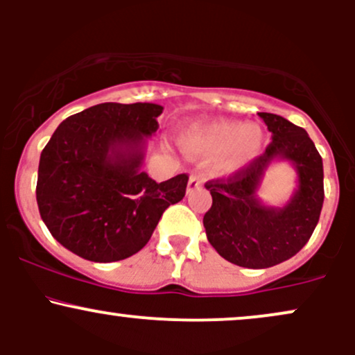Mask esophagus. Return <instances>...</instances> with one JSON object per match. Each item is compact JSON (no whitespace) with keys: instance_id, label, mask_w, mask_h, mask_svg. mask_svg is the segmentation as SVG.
Instances as JSON below:
<instances>
[{"instance_id":"1","label":"esophagus","mask_w":355,"mask_h":355,"mask_svg":"<svg viewBox=\"0 0 355 355\" xmlns=\"http://www.w3.org/2000/svg\"><path fill=\"white\" fill-rule=\"evenodd\" d=\"M203 185V180L198 175H191V177L189 178V183H187V193H191V191L202 189Z\"/></svg>"}]
</instances>
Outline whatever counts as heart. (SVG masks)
Segmentation results:
<instances>
[{
    "label": "heart",
    "mask_w": 355,
    "mask_h": 355,
    "mask_svg": "<svg viewBox=\"0 0 355 355\" xmlns=\"http://www.w3.org/2000/svg\"><path fill=\"white\" fill-rule=\"evenodd\" d=\"M266 132L255 121L218 120L191 123L180 133V146L189 157L210 160L218 177H234L248 168L262 153Z\"/></svg>",
    "instance_id": "obj_1"
}]
</instances>
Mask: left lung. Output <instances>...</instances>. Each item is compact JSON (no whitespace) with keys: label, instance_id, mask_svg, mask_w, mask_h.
Returning <instances> with one entry per match:
<instances>
[{"label":"left lung","instance_id":"obj_1","mask_svg":"<svg viewBox=\"0 0 355 355\" xmlns=\"http://www.w3.org/2000/svg\"><path fill=\"white\" fill-rule=\"evenodd\" d=\"M272 144L248 168L227 180L205 183L211 207L203 227L223 259L247 268H267L294 257L311 239L324 203L322 157L304 128L274 113H259ZM275 161H288L297 189L282 207L266 206L258 190Z\"/></svg>","mask_w":355,"mask_h":355}]
</instances>
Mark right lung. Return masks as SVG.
Listing matches in <instances>:
<instances>
[{
    "label": "right lung",
    "instance_id": "1",
    "mask_svg": "<svg viewBox=\"0 0 355 355\" xmlns=\"http://www.w3.org/2000/svg\"><path fill=\"white\" fill-rule=\"evenodd\" d=\"M162 112L155 103H100L55 130L40 157L36 202L64 248L92 262L128 259L185 197V173L157 183L141 170Z\"/></svg>",
    "mask_w": 355,
    "mask_h": 355
}]
</instances>
